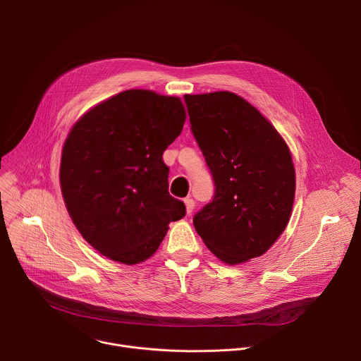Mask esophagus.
<instances>
[{"instance_id":"obj_1","label":"esophagus","mask_w":361,"mask_h":361,"mask_svg":"<svg viewBox=\"0 0 361 361\" xmlns=\"http://www.w3.org/2000/svg\"><path fill=\"white\" fill-rule=\"evenodd\" d=\"M184 204H185V210H187V214L190 216L191 213H192V210H194V205H195V202H194V200L192 198H185L184 200Z\"/></svg>"}]
</instances>
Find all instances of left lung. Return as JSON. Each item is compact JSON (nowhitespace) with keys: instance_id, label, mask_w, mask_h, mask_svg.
<instances>
[{"instance_id":"left-lung-1","label":"left lung","mask_w":361,"mask_h":361,"mask_svg":"<svg viewBox=\"0 0 361 361\" xmlns=\"http://www.w3.org/2000/svg\"><path fill=\"white\" fill-rule=\"evenodd\" d=\"M184 101L216 192L194 216L195 231L223 263L263 255L288 224L295 170L270 121L230 91L187 94Z\"/></svg>"}]
</instances>
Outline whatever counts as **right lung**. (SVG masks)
<instances>
[{"mask_svg": "<svg viewBox=\"0 0 361 361\" xmlns=\"http://www.w3.org/2000/svg\"><path fill=\"white\" fill-rule=\"evenodd\" d=\"M185 110L178 97L127 90L88 110L61 154L67 212L84 240L123 264L157 251L185 205L169 192L163 152L180 135Z\"/></svg>", "mask_w": 361, "mask_h": 361, "instance_id": "obj_1", "label": "right lung"}]
</instances>
